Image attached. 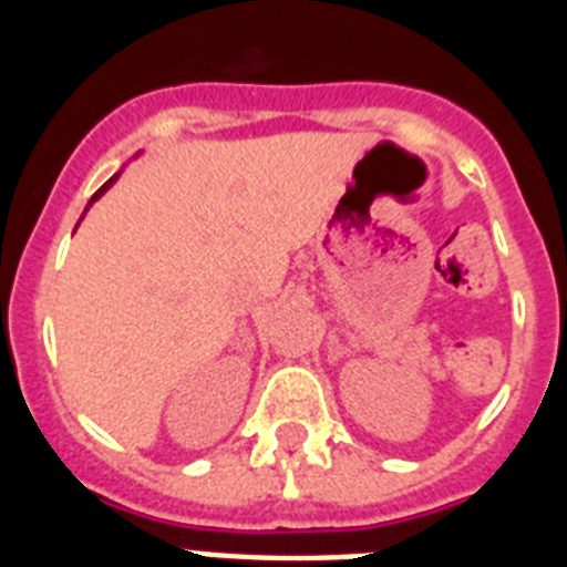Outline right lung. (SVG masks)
Listing matches in <instances>:
<instances>
[{
  "mask_svg": "<svg viewBox=\"0 0 567 567\" xmlns=\"http://www.w3.org/2000/svg\"><path fill=\"white\" fill-rule=\"evenodd\" d=\"M113 178H115V175H113ZM113 178H110V182H107V184H104V187H102V189H99V193H96V195H93V202H96L99 195H102V193H104V189H107V187H110V184H113Z\"/></svg>",
  "mask_w": 567,
  "mask_h": 567,
  "instance_id": "1",
  "label": "right lung"
}]
</instances>
